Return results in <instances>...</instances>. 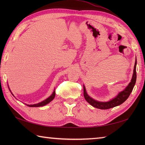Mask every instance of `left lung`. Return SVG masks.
I'll list each match as a JSON object with an SVG mask.
<instances>
[{"label":"left lung","mask_w":145,"mask_h":145,"mask_svg":"<svg viewBox=\"0 0 145 145\" xmlns=\"http://www.w3.org/2000/svg\"><path fill=\"white\" fill-rule=\"evenodd\" d=\"M136 67H137V58L136 60H135V66H134V70H133V76H132V78L131 80V82L129 83L128 86L126 87L123 90L120 91V93L116 95V96L112 98L108 101H99L97 100H94L93 98L90 97L87 94V91L85 86L84 85V98L88 103H90L91 106H93L97 108H99L101 110H106L109 108H112L116 106H118L124 103L125 101L127 100V98L130 96L132 90L134 88V86L135 85L137 80V72H136Z\"/></svg>","instance_id":"obj_1"}]
</instances>
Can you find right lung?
Returning <instances> with one entry per match:
<instances>
[{
    "mask_svg": "<svg viewBox=\"0 0 145 145\" xmlns=\"http://www.w3.org/2000/svg\"><path fill=\"white\" fill-rule=\"evenodd\" d=\"M8 89H9V90H10V91L11 92V91H10V88H9V87H8ZM11 93L12 94V92H11ZM12 95H13V94H12ZM55 97V90H54V92H53V93H52V94L50 95V97H49L48 98H47V99H45V100L41 101V102L38 103H37V104H33V105H27L28 106H30V107H39V106H43L45 105H47V104L49 103L51 101L53 100L54 99Z\"/></svg>",
    "mask_w": 145,
    "mask_h": 145,
    "instance_id": "add662e5",
    "label": "right lung"
}]
</instances>
